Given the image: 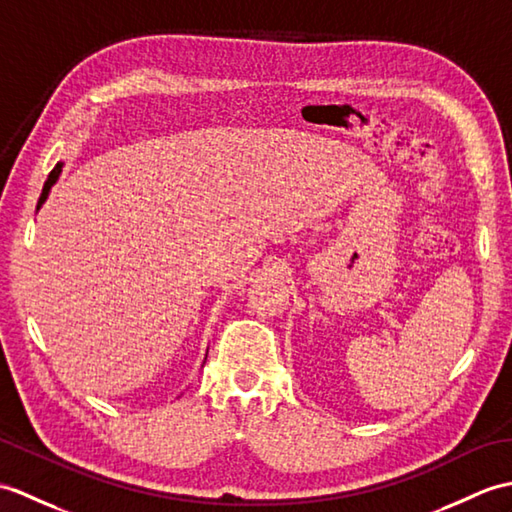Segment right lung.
I'll use <instances>...</instances> for the list:
<instances>
[{"label":"right lung","mask_w":512,"mask_h":512,"mask_svg":"<svg viewBox=\"0 0 512 512\" xmlns=\"http://www.w3.org/2000/svg\"><path fill=\"white\" fill-rule=\"evenodd\" d=\"M63 165L65 163H56V168L50 172V176H47V181H45V185H43V192H41V198H39V205H37V211L45 205V200H47V196H50V192H52V187L56 185V181H58V176H61V172H63Z\"/></svg>","instance_id":"add662e5"}]
</instances>
